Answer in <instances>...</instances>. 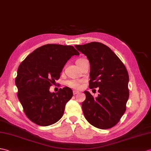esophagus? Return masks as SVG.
<instances>
[{
  "label": "esophagus",
  "mask_w": 151,
  "mask_h": 151,
  "mask_svg": "<svg viewBox=\"0 0 151 151\" xmlns=\"http://www.w3.org/2000/svg\"><path fill=\"white\" fill-rule=\"evenodd\" d=\"M79 93V91H73V94L74 95H75V94H78Z\"/></svg>",
  "instance_id": "34e87169"
}]
</instances>
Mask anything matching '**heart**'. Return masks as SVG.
Instances as JSON below:
<instances>
[{"mask_svg":"<svg viewBox=\"0 0 151 151\" xmlns=\"http://www.w3.org/2000/svg\"><path fill=\"white\" fill-rule=\"evenodd\" d=\"M80 60V59H79ZM67 85L71 87L73 89H79L80 87V83H81V81L78 80H70L67 81L66 82Z\"/></svg>","mask_w":151,"mask_h":151,"instance_id":"b5f03b06","label":"heart"}]
</instances>
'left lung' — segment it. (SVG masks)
<instances>
[{"mask_svg": "<svg viewBox=\"0 0 151 151\" xmlns=\"http://www.w3.org/2000/svg\"><path fill=\"white\" fill-rule=\"evenodd\" d=\"M75 46L89 61V88L99 87L96 98L84 91L86 98L82 107L85 118L99 129L113 127L126 111L129 96L127 70L117 55L104 44L92 42Z\"/></svg>", "mask_w": 151, "mask_h": 151, "instance_id": "left-lung-1", "label": "left lung"}]
</instances>
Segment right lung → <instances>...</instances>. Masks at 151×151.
Segmentation results:
<instances>
[{"label":"right lung","instance_id":"1","mask_svg":"<svg viewBox=\"0 0 151 151\" xmlns=\"http://www.w3.org/2000/svg\"><path fill=\"white\" fill-rule=\"evenodd\" d=\"M79 55L72 45L49 44L36 49L21 62L15 78L17 96L33 123L48 126L62 117L73 91L65 87L55 93L50 91V87L60 78L68 60Z\"/></svg>","mask_w":151,"mask_h":151}]
</instances>
